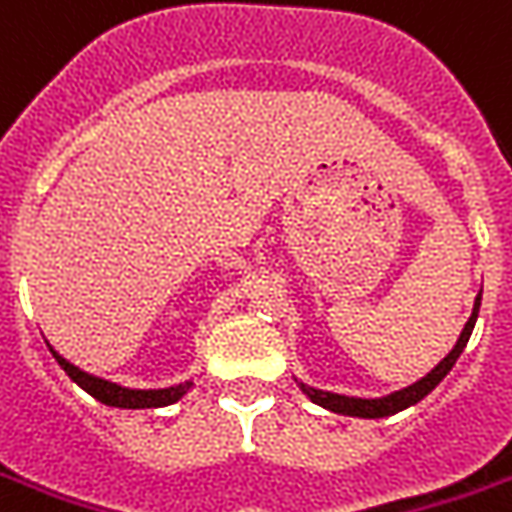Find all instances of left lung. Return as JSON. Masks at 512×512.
<instances>
[{"mask_svg": "<svg viewBox=\"0 0 512 512\" xmlns=\"http://www.w3.org/2000/svg\"><path fill=\"white\" fill-rule=\"evenodd\" d=\"M479 305H482V291H479V297L474 302V311H471V319L465 322V328H462L460 339L457 344L451 347V353H448L431 373H426L420 381L415 384H409V387L398 389V392H389L384 398H353V395H339V392H328V389H316L308 387V384H300V389L316 403V406H322V409H330V412H336V415H350V417H389V415H398L403 409H409V406H415L417 401H423L426 395H429L431 389L437 387L448 373H451V367L457 364V358L462 356V350H465V344L471 339V333H474L476 325V316H479Z\"/></svg>", "mask_w": 512, "mask_h": 512, "instance_id": "left-lung-1", "label": "left lung"}]
</instances>
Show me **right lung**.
Here are the masks:
<instances>
[{
	"label": "right lung",
	"mask_w": 512,
	"mask_h": 512,
	"mask_svg": "<svg viewBox=\"0 0 512 512\" xmlns=\"http://www.w3.org/2000/svg\"><path fill=\"white\" fill-rule=\"evenodd\" d=\"M52 358L61 364L64 370L83 392H89L95 401L106 403V406H114V409H159V406H170V403L182 401L184 395L190 392L193 381H184V384H173V387L165 389H131L123 387V384H114V381H106V378H97V375L86 373L81 367H75L72 361H66L58 350H52Z\"/></svg>",
	"instance_id": "obj_1"
}]
</instances>
